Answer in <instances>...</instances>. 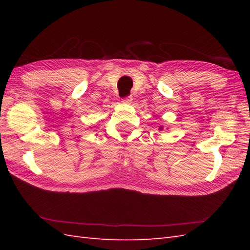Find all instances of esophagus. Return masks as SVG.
Listing matches in <instances>:
<instances>
[{
  "label": "esophagus",
  "instance_id": "esophagus-1",
  "mask_svg": "<svg viewBox=\"0 0 250 250\" xmlns=\"http://www.w3.org/2000/svg\"><path fill=\"white\" fill-rule=\"evenodd\" d=\"M131 101H132V98H131V97H129V98L122 99V100H121V102L124 103V104H130V103H131Z\"/></svg>",
  "mask_w": 250,
  "mask_h": 250
}]
</instances>
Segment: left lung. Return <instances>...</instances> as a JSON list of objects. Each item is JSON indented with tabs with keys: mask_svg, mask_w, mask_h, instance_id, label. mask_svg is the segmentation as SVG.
<instances>
[{
	"mask_svg": "<svg viewBox=\"0 0 250 250\" xmlns=\"http://www.w3.org/2000/svg\"><path fill=\"white\" fill-rule=\"evenodd\" d=\"M163 129V126H160V130H162Z\"/></svg>",
	"mask_w": 250,
	"mask_h": 250,
	"instance_id": "8db88e82",
	"label": "left lung"
}]
</instances>
